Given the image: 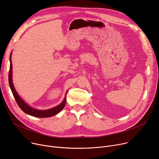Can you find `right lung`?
<instances>
[{"label": "right lung", "instance_id": "add662e5", "mask_svg": "<svg viewBox=\"0 0 159 159\" xmlns=\"http://www.w3.org/2000/svg\"><path fill=\"white\" fill-rule=\"evenodd\" d=\"M11 55H12V51L11 52L10 57H9V61H10V67H9V76H8V79H9V87L11 88V90L12 91V93L13 94V97L18 105L19 107L22 109L25 113L27 114H29L30 116H34V117H37V118H48L51 117V116H55L57 113H59L63 109V108L65 107L66 102V93L65 97L64 100H62V102L58 105H57L56 107H54L53 108L47 109V110H39L37 109H34L33 107H32L30 106L24 102V100L20 97V95L18 94L16 92L14 85L13 84V79H12V61H11Z\"/></svg>", "mask_w": 159, "mask_h": 159}]
</instances>
